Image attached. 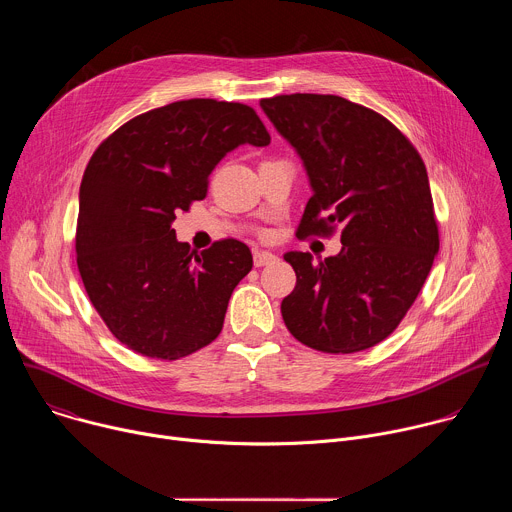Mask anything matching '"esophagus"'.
<instances>
[{
	"label": "esophagus",
	"instance_id": "34e87169",
	"mask_svg": "<svg viewBox=\"0 0 512 512\" xmlns=\"http://www.w3.org/2000/svg\"><path fill=\"white\" fill-rule=\"evenodd\" d=\"M277 257L273 255V253H269V251H255V255H253V263H255V267H263V265H269V263H273Z\"/></svg>",
	"mask_w": 512,
	"mask_h": 512
}]
</instances>
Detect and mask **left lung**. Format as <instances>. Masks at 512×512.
<instances>
[{"instance_id": "8db88e82", "label": "left lung", "mask_w": 512, "mask_h": 512, "mask_svg": "<svg viewBox=\"0 0 512 512\" xmlns=\"http://www.w3.org/2000/svg\"><path fill=\"white\" fill-rule=\"evenodd\" d=\"M261 109L312 186L298 237L342 227L338 255H283L298 277L283 322L314 350H367L399 326L440 251L425 164L391 121L342 97L279 95Z\"/></svg>"}]
</instances>
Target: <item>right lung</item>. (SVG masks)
<instances>
[{
    "label": "right lung",
    "mask_w": 512,
    "mask_h": 512,
    "mask_svg": "<svg viewBox=\"0 0 512 512\" xmlns=\"http://www.w3.org/2000/svg\"><path fill=\"white\" fill-rule=\"evenodd\" d=\"M257 113L214 99L133 117L93 154L79 192L77 263L111 334L141 356L176 360L223 330L253 255L237 239L192 251L172 223L202 200L208 176L239 145H269Z\"/></svg>",
    "instance_id": "add662e5"
}]
</instances>
